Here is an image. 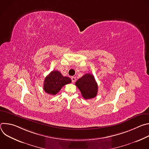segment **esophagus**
I'll return each instance as SVG.
<instances>
[{
	"label": "esophagus",
	"instance_id": "1",
	"mask_svg": "<svg viewBox=\"0 0 149 149\" xmlns=\"http://www.w3.org/2000/svg\"><path fill=\"white\" fill-rule=\"evenodd\" d=\"M71 80H72V82H75V81H76V78L75 77H71Z\"/></svg>",
	"mask_w": 149,
	"mask_h": 149
}]
</instances>
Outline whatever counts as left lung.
I'll use <instances>...</instances> for the list:
<instances>
[{
	"instance_id": "obj_1",
	"label": "left lung",
	"mask_w": 149,
	"mask_h": 149,
	"mask_svg": "<svg viewBox=\"0 0 149 149\" xmlns=\"http://www.w3.org/2000/svg\"><path fill=\"white\" fill-rule=\"evenodd\" d=\"M75 86L80 90L82 97L86 100H90L97 95L98 85L92 74H85L77 81Z\"/></svg>"
}]
</instances>
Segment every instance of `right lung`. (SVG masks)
I'll return each instance as SVG.
<instances>
[{"label": "right lung", "instance_id": "obj_1", "mask_svg": "<svg viewBox=\"0 0 149 149\" xmlns=\"http://www.w3.org/2000/svg\"><path fill=\"white\" fill-rule=\"evenodd\" d=\"M71 82L70 78L63 77L58 71H52L44 80V90L50 95L56 94L65 85Z\"/></svg>", "mask_w": 149, "mask_h": 149}]
</instances>
